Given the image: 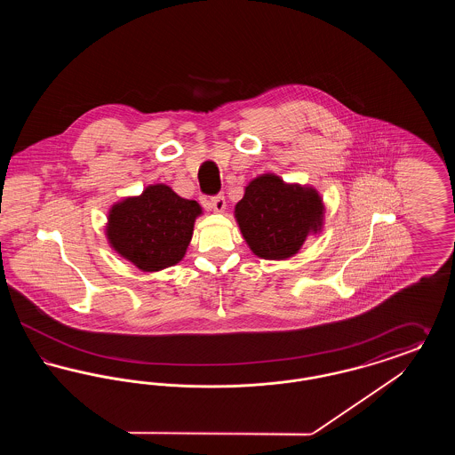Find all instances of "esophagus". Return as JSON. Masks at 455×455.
Wrapping results in <instances>:
<instances>
[{
    "mask_svg": "<svg viewBox=\"0 0 455 455\" xmlns=\"http://www.w3.org/2000/svg\"><path fill=\"white\" fill-rule=\"evenodd\" d=\"M204 203H206L213 212H217V213H223V212H225V206H227L225 197L221 195L212 196V197H208Z\"/></svg>",
    "mask_w": 455,
    "mask_h": 455,
    "instance_id": "obj_1",
    "label": "esophagus"
}]
</instances>
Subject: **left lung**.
I'll list each match as a JSON object with an SVG mask.
<instances>
[{
	"label": "left lung",
	"mask_w": 455,
	"mask_h": 455,
	"mask_svg": "<svg viewBox=\"0 0 455 455\" xmlns=\"http://www.w3.org/2000/svg\"><path fill=\"white\" fill-rule=\"evenodd\" d=\"M324 204L312 188L284 184L278 175L254 179L235 206L240 232L262 259L297 254L310 232L321 230Z\"/></svg>",
	"instance_id": "8db88e82"
}]
</instances>
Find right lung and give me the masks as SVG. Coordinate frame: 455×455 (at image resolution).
<instances>
[{
  "label": "right lung",
  "instance_id": "right-lung-1",
  "mask_svg": "<svg viewBox=\"0 0 455 455\" xmlns=\"http://www.w3.org/2000/svg\"><path fill=\"white\" fill-rule=\"evenodd\" d=\"M201 206L165 184L126 197L108 213V238L114 251L143 271H158L184 258Z\"/></svg>",
  "mask_w": 455,
  "mask_h": 455
}]
</instances>
